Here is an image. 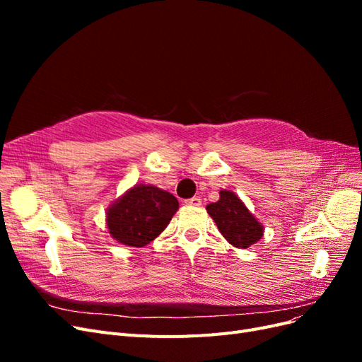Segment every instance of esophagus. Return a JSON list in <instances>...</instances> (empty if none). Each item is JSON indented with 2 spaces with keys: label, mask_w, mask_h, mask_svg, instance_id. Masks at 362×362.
Returning <instances> with one entry per match:
<instances>
[{
  "label": "esophagus",
  "mask_w": 362,
  "mask_h": 362,
  "mask_svg": "<svg viewBox=\"0 0 362 362\" xmlns=\"http://www.w3.org/2000/svg\"><path fill=\"white\" fill-rule=\"evenodd\" d=\"M184 202H185V205H192V206H199L202 204V201L199 198H190V199H185Z\"/></svg>",
  "instance_id": "34e87169"
}]
</instances>
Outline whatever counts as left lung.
Instances as JSON below:
<instances>
[{"instance_id":"obj_1","label":"left lung","mask_w":362,"mask_h":362,"mask_svg":"<svg viewBox=\"0 0 362 362\" xmlns=\"http://www.w3.org/2000/svg\"><path fill=\"white\" fill-rule=\"evenodd\" d=\"M217 202L206 205V213L216 222L218 231L229 245L247 249L264 235V226L249 211L246 204L231 190L218 192Z\"/></svg>"}]
</instances>
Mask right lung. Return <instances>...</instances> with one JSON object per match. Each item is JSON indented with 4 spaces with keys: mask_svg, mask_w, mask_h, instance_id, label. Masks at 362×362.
<instances>
[{
    "mask_svg": "<svg viewBox=\"0 0 362 362\" xmlns=\"http://www.w3.org/2000/svg\"><path fill=\"white\" fill-rule=\"evenodd\" d=\"M172 193L152 184H134L105 210V226L117 243L144 247L156 240L178 211Z\"/></svg>",
    "mask_w": 362,
    "mask_h": 362,
    "instance_id": "right-lung-1",
    "label": "right lung"
}]
</instances>
